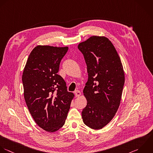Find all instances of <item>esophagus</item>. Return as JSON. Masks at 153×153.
Masks as SVG:
<instances>
[{
  "instance_id": "1",
  "label": "esophagus",
  "mask_w": 153,
  "mask_h": 153,
  "mask_svg": "<svg viewBox=\"0 0 153 153\" xmlns=\"http://www.w3.org/2000/svg\"><path fill=\"white\" fill-rule=\"evenodd\" d=\"M74 94H75V95H76V97H80V95H81V92H80L79 91H78V90H76V91L74 92Z\"/></svg>"
}]
</instances>
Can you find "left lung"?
Instances as JSON below:
<instances>
[{
	"mask_svg": "<svg viewBox=\"0 0 153 153\" xmlns=\"http://www.w3.org/2000/svg\"><path fill=\"white\" fill-rule=\"evenodd\" d=\"M78 48L88 73L83 91L87 105L82 119L87 126L99 130L111 121L119 107L125 79L123 65L114 45L105 36H91Z\"/></svg>",
	"mask_w": 153,
	"mask_h": 153,
	"instance_id": "1",
	"label": "left lung"
}]
</instances>
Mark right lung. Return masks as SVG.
Returning a JSON list of instances; mask_svg holds the SVG:
<instances>
[{
  "mask_svg": "<svg viewBox=\"0 0 153 153\" xmlns=\"http://www.w3.org/2000/svg\"><path fill=\"white\" fill-rule=\"evenodd\" d=\"M68 49V46L37 45L31 52L22 76L28 109L36 124L49 132L63 126L74 97L57 74Z\"/></svg>",
  "mask_w": 153,
  "mask_h": 153,
  "instance_id": "1",
  "label": "right lung"
}]
</instances>
